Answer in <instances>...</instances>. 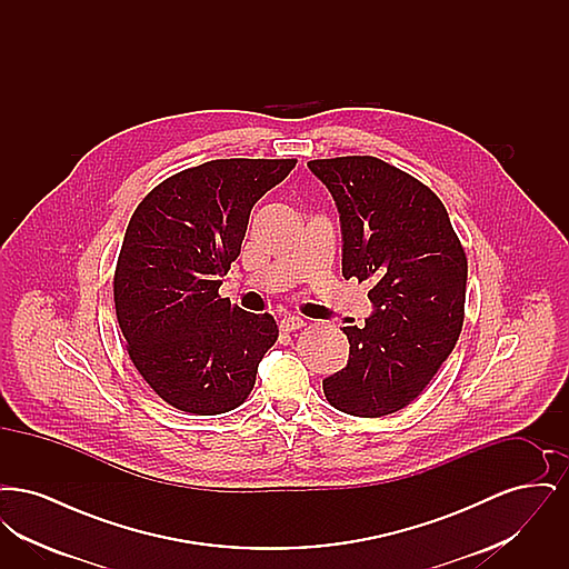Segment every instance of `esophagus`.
Returning <instances> with one entry per match:
<instances>
[{"mask_svg": "<svg viewBox=\"0 0 569 569\" xmlns=\"http://www.w3.org/2000/svg\"><path fill=\"white\" fill-rule=\"evenodd\" d=\"M307 325L300 316H286L279 326H281V330H286V332H295L298 328H302V326Z\"/></svg>", "mask_w": 569, "mask_h": 569, "instance_id": "34e87169", "label": "esophagus"}]
</instances>
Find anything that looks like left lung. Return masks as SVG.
Wrapping results in <instances>:
<instances>
[{
	"instance_id": "8db88e82",
	"label": "left lung",
	"mask_w": 569,
	"mask_h": 569,
	"mask_svg": "<svg viewBox=\"0 0 569 569\" xmlns=\"http://www.w3.org/2000/svg\"><path fill=\"white\" fill-rule=\"evenodd\" d=\"M343 237V277L371 279L373 313L346 326L348 367L322 381L328 403L360 418L409 406L455 350L467 258L441 200L371 156L313 160Z\"/></svg>"
}]
</instances>
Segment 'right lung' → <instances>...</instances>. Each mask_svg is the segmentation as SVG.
I'll list each match as a JSON object with an SVG mask.
<instances>
[{
  "label": "right lung",
  "instance_id": "add662e5",
  "mask_svg": "<svg viewBox=\"0 0 569 569\" xmlns=\"http://www.w3.org/2000/svg\"><path fill=\"white\" fill-rule=\"evenodd\" d=\"M297 160H213L166 179L136 207L114 271V309L144 381L181 411L241 406L277 341L269 313L221 298L253 204Z\"/></svg>",
  "mask_w": 569,
  "mask_h": 569
}]
</instances>
